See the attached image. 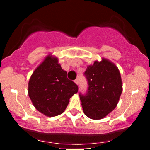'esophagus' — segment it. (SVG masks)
<instances>
[{"mask_svg": "<svg viewBox=\"0 0 150 150\" xmlns=\"http://www.w3.org/2000/svg\"><path fill=\"white\" fill-rule=\"evenodd\" d=\"M74 82H75V83L76 84V85H78V82H79V81H78V80H77H77H75V81H74Z\"/></svg>", "mask_w": 150, "mask_h": 150, "instance_id": "obj_1", "label": "esophagus"}]
</instances>
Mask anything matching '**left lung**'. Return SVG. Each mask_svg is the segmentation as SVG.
<instances>
[{"label": "left lung", "instance_id": "left-lung-1", "mask_svg": "<svg viewBox=\"0 0 150 150\" xmlns=\"http://www.w3.org/2000/svg\"><path fill=\"white\" fill-rule=\"evenodd\" d=\"M88 92L80 94L84 113L94 120L102 119L114 110L123 91L118 67L109 60L101 58L87 67Z\"/></svg>", "mask_w": 150, "mask_h": 150}]
</instances>
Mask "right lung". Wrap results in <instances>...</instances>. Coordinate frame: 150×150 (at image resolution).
Instances as JSON below:
<instances>
[{
    "label": "right lung",
    "instance_id": "1",
    "mask_svg": "<svg viewBox=\"0 0 150 150\" xmlns=\"http://www.w3.org/2000/svg\"><path fill=\"white\" fill-rule=\"evenodd\" d=\"M78 91L77 85L68 80L58 59L48 55L31 75L28 94L36 109L48 117L64 112L69 100Z\"/></svg>",
    "mask_w": 150,
    "mask_h": 150
}]
</instances>
